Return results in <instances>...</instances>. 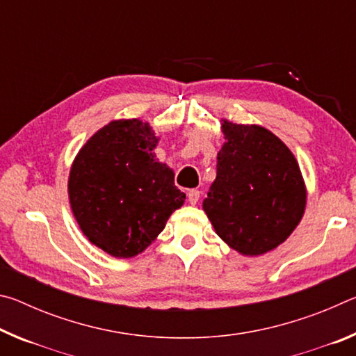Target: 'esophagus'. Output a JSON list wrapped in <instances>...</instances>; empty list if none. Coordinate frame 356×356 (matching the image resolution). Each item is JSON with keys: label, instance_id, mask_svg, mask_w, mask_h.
<instances>
[{"label": "esophagus", "instance_id": "esophagus-1", "mask_svg": "<svg viewBox=\"0 0 356 356\" xmlns=\"http://www.w3.org/2000/svg\"><path fill=\"white\" fill-rule=\"evenodd\" d=\"M200 196H201V191L195 190V188L186 193V197H188V202L191 204V206H195V204L200 201Z\"/></svg>", "mask_w": 356, "mask_h": 356}]
</instances>
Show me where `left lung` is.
<instances>
[{"label": "left lung", "mask_w": 356, "mask_h": 356, "mask_svg": "<svg viewBox=\"0 0 356 356\" xmlns=\"http://www.w3.org/2000/svg\"><path fill=\"white\" fill-rule=\"evenodd\" d=\"M226 143L202 209L222 242L243 256L275 250L298 226L306 185L298 161L262 125L221 119Z\"/></svg>", "instance_id": "obj_1"}]
</instances>
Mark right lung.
<instances>
[{"mask_svg":"<svg viewBox=\"0 0 356 356\" xmlns=\"http://www.w3.org/2000/svg\"><path fill=\"white\" fill-rule=\"evenodd\" d=\"M160 138L140 119L111 120L78 150L69 201L89 242L113 257H135L159 237L185 193L156 159Z\"/></svg>","mask_w":356,"mask_h":356,"instance_id":"right-lung-1","label":"right lung"}]
</instances>
